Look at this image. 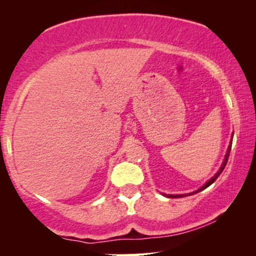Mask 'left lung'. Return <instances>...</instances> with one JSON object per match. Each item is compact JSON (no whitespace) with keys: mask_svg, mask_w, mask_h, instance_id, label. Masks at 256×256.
<instances>
[{"mask_svg":"<svg viewBox=\"0 0 256 256\" xmlns=\"http://www.w3.org/2000/svg\"><path fill=\"white\" fill-rule=\"evenodd\" d=\"M232 140H233V138H232ZM232 140H230V146H228V149H227V152H226V155H225V158H224V162H222V166H220L219 171L214 174V176H213V177L211 178V180L206 182L205 185H202V186L200 188H199V190L194 191V192H192V194H168V197H169V198H170V197H172V198H182V197H185V196L194 194H197V192H200L202 190H205V188H208L210 185H211L212 183H214L216 178L219 177V174L222 172V170H224V169H225V166H226V164H227V160H228L230 152V148H232Z\"/></svg>","mask_w":256,"mask_h":256,"instance_id":"8db88e82","label":"left lung"}]
</instances>
